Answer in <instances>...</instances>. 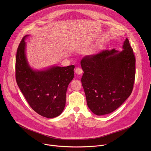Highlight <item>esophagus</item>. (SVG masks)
<instances>
[{
    "instance_id": "esophagus-1",
    "label": "esophagus",
    "mask_w": 151,
    "mask_h": 151,
    "mask_svg": "<svg viewBox=\"0 0 151 151\" xmlns=\"http://www.w3.org/2000/svg\"><path fill=\"white\" fill-rule=\"evenodd\" d=\"M75 73L78 75H80L83 73V70L80 67H77L75 69Z\"/></svg>"
}]
</instances>
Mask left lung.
<instances>
[{
    "instance_id": "1",
    "label": "left lung",
    "mask_w": 151,
    "mask_h": 151,
    "mask_svg": "<svg viewBox=\"0 0 151 151\" xmlns=\"http://www.w3.org/2000/svg\"><path fill=\"white\" fill-rule=\"evenodd\" d=\"M123 50H105L85 56L81 83L88 108L98 116L107 114L120 106L131 95L135 76V58L129 41Z\"/></svg>"
}]
</instances>
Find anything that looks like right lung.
Segmentation results:
<instances>
[{
	"label": "right lung",
	"mask_w": 151,
	"mask_h": 151,
	"mask_svg": "<svg viewBox=\"0 0 151 151\" xmlns=\"http://www.w3.org/2000/svg\"><path fill=\"white\" fill-rule=\"evenodd\" d=\"M19 45L16 59V82L26 101L35 111L47 118L59 116L65 105L66 91L74 78V65L53 66L33 70L25 56V39Z\"/></svg>",
	"instance_id": "obj_1"
}]
</instances>
